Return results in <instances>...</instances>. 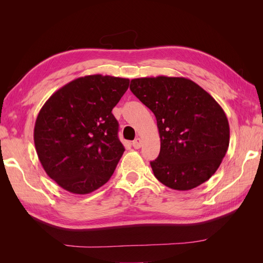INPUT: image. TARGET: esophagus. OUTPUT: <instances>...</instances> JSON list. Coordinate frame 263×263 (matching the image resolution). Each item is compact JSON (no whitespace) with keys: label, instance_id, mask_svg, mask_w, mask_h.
<instances>
[{"label":"esophagus","instance_id":"34e87169","mask_svg":"<svg viewBox=\"0 0 263 263\" xmlns=\"http://www.w3.org/2000/svg\"><path fill=\"white\" fill-rule=\"evenodd\" d=\"M141 144H142L141 139H140V138H136V139H135V140L133 141V147H134L135 149H139V148L141 147Z\"/></svg>","mask_w":263,"mask_h":263}]
</instances>
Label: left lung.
<instances>
[{"label":"left lung","mask_w":263,"mask_h":263,"mask_svg":"<svg viewBox=\"0 0 263 263\" xmlns=\"http://www.w3.org/2000/svg\"><path fill=\"white\" fill-rule=\"evenodd\" d=\"M129 89L157 119L160 154L150 162L155 177L179 191L208 181L229 145L228 119L218 103L185 78L133 79Z\"/></svg>","instance_id":"8db88e82"}]
</instances>
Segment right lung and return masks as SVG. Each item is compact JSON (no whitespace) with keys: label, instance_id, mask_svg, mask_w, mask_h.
<instances>
[{"label":"right lung","instance_id":"right-lung-1","mask_svg":"<svg viewBox=\"0 0 263 263\" xmlns=\"http://www.w3.org/2000/svg\"><path fill=\"white\" fill-rule=\"evenodd\" d=\"M128 86L124 78H78L39 110L35 148L46 173L62 189L87 194L112 177L125 151L112 109Z\"/></svg>","mask_w":263,"mask_h":263}]
</instances>
